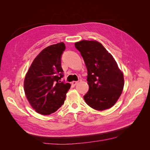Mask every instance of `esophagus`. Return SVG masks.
<instances>
[{
  "mask_svg": "<svg viewBox=\"0 0 150 150\" xmlns=\"http://www.w3.org/2000/svg\"><path fill=\"white\" fill-rule=\"evenodd\" d=\"M78 81H72V82L71 83V84H72V85L75 86V85H76L77 84H78Z\"/></svg>",
  "mask_w": 150,
  "mask_h": 150,
  "instance_id": "34e87169",
  "label": "esophagus"
}]
</instances>
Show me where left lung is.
Listing matches in <instances>:
<instances>
[{"label":"left lung","mask_w":150,"mask_h":150,"mask_svg":"<svg viewBox=\"0 0 150 150\" xmlns=\"http://www.w3.org/2000/svg\"><path fill=\"white\" fill-rule=\"evenodd\" d=\"M88 70L89 91L84 96L86 104L98 111L113 106L124 88V76L114 57L101 43L82 40L75 43Z\"/></svg>","instance_id":"obj_1"}]
</instances>
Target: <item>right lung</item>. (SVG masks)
Wrapping results in <instances>:
<instances>
[{
	"label": "right lung",
	"mask_w": 150,
	"mask_h": 150,
	"mask_svg": "<svg viewBox=\"0 0 150 150\" xmlns=\"http://www.w3.org/2000/svg\"><path fill=\"white\" fill-rule=\"evenodd\" d=\"M64 42L51 45L35 57L27 72L24 89L25 96L34 110L49 115L63 104L71 84L61 82L63 77L61 56L65 50Z\"/></svg>",
	"instance_id": "obj_1"
}]
</instances>
